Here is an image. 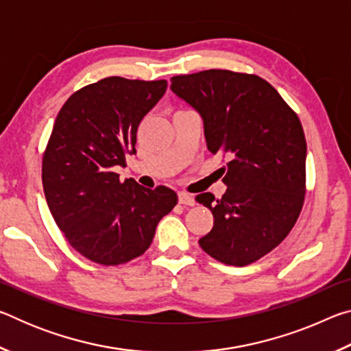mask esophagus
<instances>
[{"label":"esophagus","mask_w":351,"mask_h":351,"mask_svg":"<svg viewBox=\"0 0 351 351\" xmlns=\"http://www.w3.org/2000/svg\"><path fill=\"white\" fill-rule=\"evenodd\" d=\"M178 201H180V204H184V206H195L193 197L186 192L178 193Z\"/></svg>","instance_id":"obj_1"}]
</instances>
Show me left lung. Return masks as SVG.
Masks as SVG:
<instances>
[{
	"label": "left lung",
	"mask_w": 351,
	"mask_h": 351,
	"mask_svg": "<svg viewBox=\"0 0 351 351\" xmlns=\"http://www.w3.org/2000/svg\"><path fill=\"white\" fill-rule=\"evenodd\" d=\"M170 90L203 119L212 154L229 156L221 198L199 193L213 228L199 246L246 266L289 234L305 198L306 141L299 117L258 75L209 69L171 77Z\"/></svg>",
	"instance_id": "obj_1"
}]
</instances>
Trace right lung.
<instances>
[{"instance_id":"right-lung-1","label":"right lung","mask_w":351,"mask_h":351,"mask_svg":"<svg viewBox=\"0 0 351 351\" xmlns=\"http://www.w3.org/2000/svg\"><path fill=\"white\" fill-rule=\"evenodd\" d=\"M165 90V80L108 77L74 93L57 114L41 169L46 203L69 245L94 263L144 254L178 203L171 189L119 181L114 171L136 153L139 123Z\"/></svg>"}]
</instances>
